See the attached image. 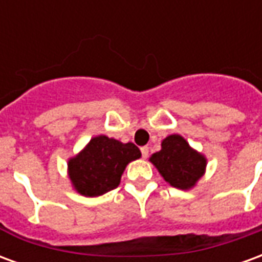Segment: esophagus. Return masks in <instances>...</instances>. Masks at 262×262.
Returning a JSON list of instances; mask_svg holds the SVG:
<instances>
[{"label":"esophagus","instance_id":"obj_1","mask_svg":"<svg viewBox=\"0 0 262 262\" xmlns=\"http://www.w3.org/2000/svg\"><path fill=\"white\" fill-rule=\"evenodd\" d=\"M140 151H142V157H143V159H146V157H147V156H148V147H147V146H144V147L140 148Z\"/></svg>","mask_w":262,"mask_h":262}]
</instances>
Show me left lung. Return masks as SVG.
Segmentation results:
<instances>
[{"mask_svg":"<svg viewBox=\"0 0 262 262\" xmlns=\"http://www.w3.org/2000/svg\"><path fill=\"white\" fill-rule=\"evenodd\" d=\"M160 174L170 185L188 189L202 177L206 160L202 154L189 147L187 140L180 135H171L161 143V150L151 156Z\"/></svg>","mask_w":262,"mask_h":262,"instance_id":"1","label":"left lung"}]
</instances>
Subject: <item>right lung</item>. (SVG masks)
Masks as SVG:
<instances>
[{"label": "right lung", "mask_w": 262, "mask_h": 262, "mask_svg": "<svg viewBox=\"0 0 262 262\" xmlns=\"http://www.w3.org/2000/svg\"><path fill=\"white\" fill-rule=\"evenodd\" d=\"M140 156L133 143H120L106 136L94 137L69 161L70 180L81 195L99 196L118 187L126 165Z\"/></svg>", "instance_id": "right-lung-1"}]
</instances>
